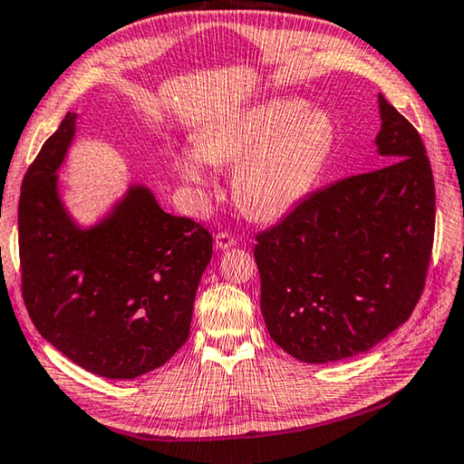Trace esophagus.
<instances>
[{
    "label": "esophagus",
    "instance_id": "34e87169",
    "mask_svg": "<svg viewBox=\"0 0 464 464\" xmlns=\"http://www.w3.org/2000/svg\"><path fill=\"white\" fill-rule=\"evenodd\" d=\"M214 246H216V250H227V248L237 246V238L230 237V234H226V232H222V234H216V238H214Z\"/></svg>",
    "mask_w": 464,
    "mask_h": 464
}]
</instances>
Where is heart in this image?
Segmentation results:
<instances>
[{
  "label": "heart",
  "mask_w": 464,
  "mask_h": 464,
  "mask_svg": "<svg viewBox=\"0 0 464 464\" xmlns=\"http://www.w3.org/2000/svg\"><path fill=\"white\" fill-rule=\"evenodd\" d=\"M175 165L187 185L214 183L211 165L237 162L232 198L242 214L273 222L289 214L314 189L334 144L326 110L304 100H266L208 120Z\"/></svg>",
  "instance_id": "b5f03b06"
}]
</instances>
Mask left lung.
<instances>
[{
    "instance_id": "obj_1",
    "label": "left lung",
    "mask_w": 464,
    "mask_h": 464,
    "mask_svg": "<svg viewBox=\"0 0 464 464\" xmlns=\"http://www.w3.org/2000/svg\"><path fill=\"white\" fill-rule=\"evenodd\" d=\"M381 165L312 193L256 237L261 312L275 344L310 364L371 351L424 291L434 177L424 142L377 95Z\"/></svg>"
}]
</instances>
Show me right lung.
I'll list each match as a JSON object with an SVG mask.
<instances>
[{"label": "right lung", "instance_id": "obj_1", "mask_svg": "<svg viewBox=\"0 0 464 464\" xmlns=\"http://www.w3.org/2000/svg\"><path fill=\"white\" fill-rule=\"evenodd\" d=\"M77 120L67 111L24 177L22 295L36 330L67 359L105 379H136L189 338L211 237L162 211L144 183H130L95 222L77 219L59 177Z\"/></svg>", "mask_w": 464, "mask_h": 464}]
</instances>
